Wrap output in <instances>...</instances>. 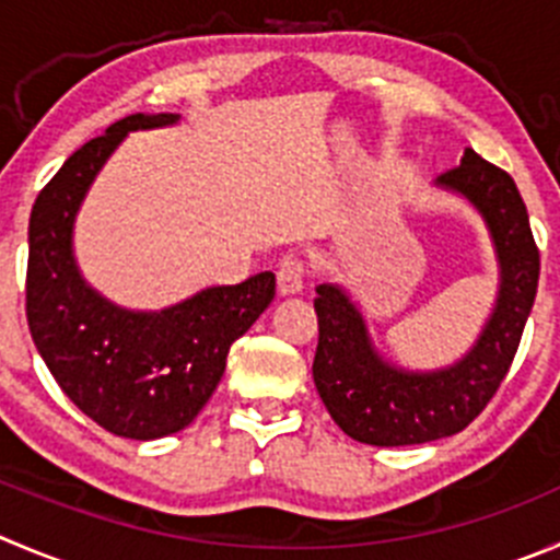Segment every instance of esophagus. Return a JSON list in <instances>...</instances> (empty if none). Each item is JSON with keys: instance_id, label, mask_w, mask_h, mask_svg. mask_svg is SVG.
<instances>
[{"instance_id": "obj_1", "label": "esophagus", "mask_w": 560, "mask_h": 560, "mask_svg": "<svg viewBox=\"0 0 560 560\" xmlns=\"http://www.w3.org/2000/svg\"><path fill=\"white\" fill-rule=\"evenodd\" d=\"M305 260L296 258V255H285L280 269H277V289H280V294H300L305 289Z\"/></svg>"}]
</instances>
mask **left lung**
<instances>
[{
    "instance_id": "1",
    "label": "left lung",
    "mask_w": 560,
    "mask_h": 560,
    "mask_svg": "<svg viewBox=\"0 0 560 560\" xmlns=\"http://www.w3.org/2000/svg\"><path fill=\"white\" fill-rule=\"evenodd\" d=\"M434 186L467 200L487 225L498 260V296L467 354L443 369L409 371L380 354L363 311L343 285H316L313 382L335 423L357 443L420 445L472 423L509 374L534 307L539 249L511 175L467 148L459 167L440 175Z\"/></svg>"
}]
</instances>
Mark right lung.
<instances>
[{"label":"right lung","mask_w":560,"mask_h":560,"mask_svg":"<svg viewBox=\"0 0 560 560\" xmlns=\"http://www.w3.org/2000/svg\"><path fill=\"white\" fill-rule=\"evenodd\" d=\"M180 115L124 117L79 148L44 186L30 217L26 322L37 354L88 418L129 440L186 429L225 374L228 351L275 300V275L211 285L164 311H129L79 271L73 225L95 175L129 131L175 126Z\"/></svg>","instance_id":"1"}]
</instances>
